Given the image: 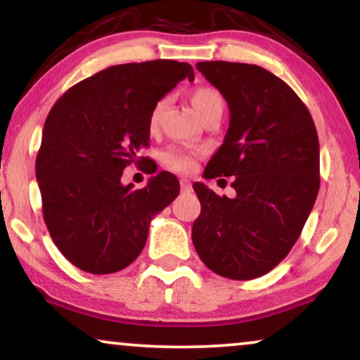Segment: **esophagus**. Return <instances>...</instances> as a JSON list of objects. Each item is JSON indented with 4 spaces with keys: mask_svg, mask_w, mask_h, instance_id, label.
<instances>
[{
    "mask_svg": "<svg viewBox=\"0 0 360 360\" xmlns=\"http://www.w3.org/2000/svg\"><path fill=\"white\" fill-rule=\"evenodd\" d=\"M193 189V184H191L189 179H181V191L183 193H189V191Z\"/></svg>",
    "mask_w": 360,
    "mask_h": 360,
    "instance_id": "34e87169",
    "label": "esophagus"
}]
</instances>
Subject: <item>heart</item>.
Here are the masks:
<instances>
[{"instance_id": "b5f03b06", "label": "heart", "mask_w": 360, "mask_h": 360, "mask_svg": "<svg viewBox=\"0 0 360 360\" xmlns=\"http://www.w3.org/2000/svg\"><path fill=\"white\" fill-rule=\"evenodd\" d=\"M191 103L195 109L201 120L204 116H207L209 112L214 111L216 108H224V99H222L219 91L212 88H198L191 93ZM166 108V99H161L154 104L151 109V115H149V131L154 133L158 129L159 121H161V115ZM201 151L191 148H181V146H172L167 148L166 151L161 154V161L165 162L166 167H169L171 171L176 172H191L195 167Z\"/></svg>"}]
</instances>
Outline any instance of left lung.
Listing matches in <instances>:
<instances>
[{"label": "left lung", "mask_w": 360, "mask_h": 360, "mask_svg": "<svg viewBox=\"0 0 360 360\" xmlns=\"http://www.w3.org/2000/svg\"><path fill=\"white\" fill-rule=\"evenodd\" d=\"M229 104L224 143L204 177L234 176L236 198L193 188L201 214L193 244L209 269L248 281L274 269L302 233L319 193V139L311 112L289 84L256 65H195Z\"/></svg>", "instance_id": "left-lung-1"}]
</instances>
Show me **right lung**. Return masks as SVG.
Masks as SVG:
<instances>
[{
	"instance_id": "obj_1",
	"label": "right lung",
	"mask_w": 360,
	"mask_h": 360,
	"mask_svg": "<svg viewBox=\"0 0 360 360\" xmlns=\"http://www.w3.org/2000/svg\"><path fill=\"white\" fill-rule=\"evenodd\" d=\"M193 66L172 59L106 68L79 81L54 103L36 156L43 217L51 239L71 264L91 274H111L143 251L151 219L174 201L179 181L161 171L143 189L122 186L126 166L153 159L149 115Z\"/></svg>"
}]
</instances>
